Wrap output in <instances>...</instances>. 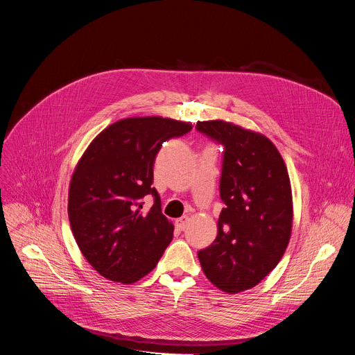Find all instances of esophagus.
<instances>
[{
    "instance_id": "34e87169",
    "label": "esophagus",
    "mask_w": 355,
    "mask_h": 355,
    "mask_svg": "<svg viewBox=\"0 0 355 355\" xmlns=\"http://www.w3.org/2000/svg\"><path fill=\"white\" fill-rule=\"evenodd\" d=\"M187 223H188V216H181L180 219L175 220V226L180 229V230H184L187 227Z\"/></svg>"
}]
</instances>
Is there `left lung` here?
I'll return each instance as SVG.
<instances>
[{"mask_svg":"<svg viewBox=\"0 0 355 355\" xmlns=\"http://www.w3.org/2000/svg\"><path fill=\"white\" fill-rule=\"evenodd\" d=\"M196 130L223 144L220 199L225 208L215 241L198 252L208 279L227 293L256 286L279 263L291 239L288 170L266 136L225 121Z\"/></svg>","mask_w":355,"mask_h":355,"instance_id":"8db88e82","label":"left lung"}]
</instances>
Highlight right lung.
Here are the masks:
<instances>
[{"label":"right lung","mask_w":355,"mask_h":355,"mask_svg":"<svg viewBox=\"0 0 355 355\" xmlns=\"http://www.w3.org/2000/svg\"><path fill=\"white\" fill-rule=\"evenodd\" d=\"M191 129L170 118H126L101 132L80 159L69 189L70 226L85 260L107 279L139 281L173 240L151 185L153 167L163 143ZM150 194L154 207L143 211Z\"/></svg>","instance_id":"right-lung-1"}]
</instances>
